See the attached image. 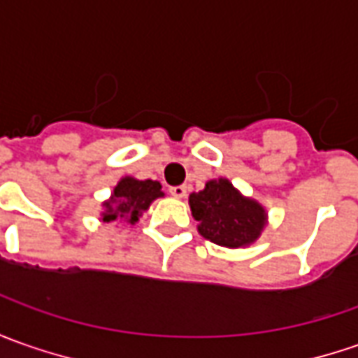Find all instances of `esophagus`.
Masks as SVG:
<instances>
[{
    "label": "esophagus",
    "instance_id": "34e87169",
    "mask_svg": "<svg viewBox=\"0 0 358 358\" xmlns=\"http://www.w3.org/2000/svg\"><path fill=\"white\" fill-rule=\"evenodd\" d=\"M186 186H172V188H170V194H172V196H174V198H184V196H186Z\"/></svg>",
    "mask_w": 358,
    "mask_h": 358
}]
</instances>
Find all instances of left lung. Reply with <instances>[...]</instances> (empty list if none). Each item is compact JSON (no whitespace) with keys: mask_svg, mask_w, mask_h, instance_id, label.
Returning a JSON list of instances; mask_svg holds the SVG:
<instances>
[{"mask_svg":"<svg viewBox=\"0 0 358 358\" xmlns=\"http://www.w3.org/2000/svg\"><path fill=\"white\" fill-rule=\"evenodd\" d=\"M192 216L206 240L224 248H243L262 236L267 222L264 206L241 196L226 178L206 182V188L190 194Z\"/></svg>","mask_w":358,"mask_h":358,"instance_id":"8db88e82","label":"left lung"}]
</instances>
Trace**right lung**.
<instances>
[{"label": "right lung", "mask_w": 358, "mask_h": 358, "mask_svg": "<svg viewBox=\"0 0 358 358\" xmlns=\"http://www.w3.org/2000/svg\"><path fill=\"white\" fill-rule=\"evenodd\" d=\"M162 196H164V192H162L160 182L136 180L127 176L118 182L113 196L103 203V208H105V212L101 214L103 222L124 220L130 224H136L142 212H146L150 208V203Z\"/></svg>", "instance_id": "1"}]
</instances>
